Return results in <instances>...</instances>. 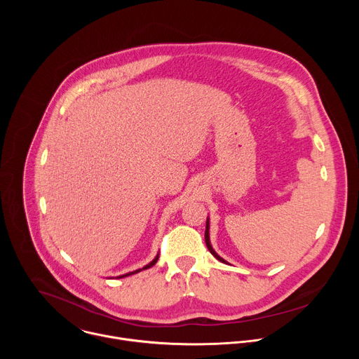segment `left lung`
I'll return each instance as SVG.
<instances>
[{
	"mask_svg": "<svg viewBox=\"0 0 359 359\" xmlns=\"http://www.w3.org/2000/svg\"><path fill=\"white\" fill-rule=\"evenodd\" d=\"M204 238H206V245H208V248H209V251L215 255V257L219 260V262H222V263H226V260L224 259H222L220 255L213 250V247H212V244H210V236H209V219H208V222H206V233H204Z\"/></svg>",
	"mask_w": 359,
	"mask_h": 359,
	"instance_id": "1",
	"label": "left lung"
}]
</instances>
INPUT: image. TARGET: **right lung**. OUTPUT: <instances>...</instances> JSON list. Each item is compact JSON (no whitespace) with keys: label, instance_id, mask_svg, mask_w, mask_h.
Returning <instances> with one entry per match:
<instances>
[{"label":"right lung","instance_id":"obj_1","mask_svg":"<svg viewBox=\"0 0 359 359\" xmlns=\"http://www.w3.org/2000/svg\"><path fill=\"white\" fill-rule=\"evenodd\" d=\"M159 260V254L156 255V257L155 259H153L147 266H144L143 269H139V270H136V271H132V273H128V274H123V276H121L119 278H122V277H128V276H132V274H136V273H139V271H142V270H146V269H150V267H153V266H155L156 264V262Z\"/></svg>","mask_w":359,"mask_h":359}]
</instances>
